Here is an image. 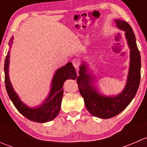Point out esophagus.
I'll return each instance as SVG.
<instances>
[{
  "instance_id": "obj_1",
  "label": "esophagus",
  "mask_w": 147,
  "mask_h": 147,
  "mask_svg": "<svg viewBox=\"0 0 147 147\" xmlns=\"http://www.w3.org/2000/svg\"><path fill=\"white\" fill-rule=\"evenodd\" d=\"M72 63L75 68H78V67H79L80 65V61L79 59H78V58L73 59L72 61Z\"/></svg>"
}]
</instances>
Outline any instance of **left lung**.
<instances>
[{
  "label": "left lung",
  "mask_w": 147,
  "mask_h": 147,
  "mask_svg": "<svg viewBox=\"0 0 147 147\" xmlns=\"http://www.w3.org/2000/svg\"><path fill=\"white\" fill-rule=\"evenodd\" d=\"M117 27L125 31V37L130 50V63L128 77L124 90L116 96L102 95L93 84V76L90 74L85 63L80 67L77 79L79 91L84 105L91 115L102 119H109L119 115L129 105L137 93L141 78V57L136 38L131 26L124 20H115Z\"/></svg>",
  "instance_id": "obj_1"
}]
</instances>
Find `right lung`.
<instances>
[{"mask_svg": "<svg viewBox=\"0 0 147 147\" xmlns=\"http://www.w3.org/2000/svg\"><path fill=\"white\" fill-rule=\"evenodd\" d=\"M13 40V38L11 37L8 44L10 47H11ZM9 58L10 51H8L5 57V64H4L5 88L10 99L16 109L27 119L35 122L45 123L55 119L60 110V106H61L62 99L63 96V84L66 80H75L77 78L76 71L72 63H68L66 65L57 69L52 80L50 92L45 102L39 107L30 108L25 105L20 100L18 94L13 90L8 75Z\"/></svg>", "mask_w": 147, "mask_h": 147, "instance_id": "obj_1", "label": "right lung"}]
</instances>
